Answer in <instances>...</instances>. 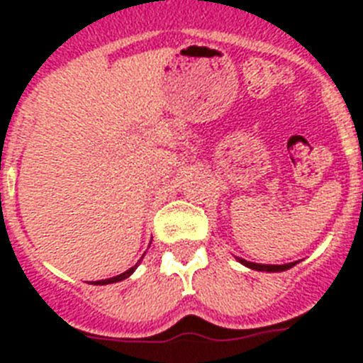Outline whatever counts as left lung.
Instances as JSON below:
<instances>
[{
	"label": "left lung",
	"mask_w": 363,
	"mask_h": 363,
	"mask_svg": "<svg viewBox=\"0 0 363 363\" xmlns=\"http://www.w3.org/2000/svg\"><path fill=\"white\" fill-rule=\"evenodd\" d=\"M136 267H138V264L134 265V267H130L129 271H125V272H121V274H118V277L107 278V280H98V281H94V285H108V284H116V281L125 280V278H129L130 274H133V272L136 271Z\"/></svg>",
	"instance_id": "obj_1"
}]
</instances>
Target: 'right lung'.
Returning a JSON list of instances; mask_svg holds the SVG:
<instances>
[{"instance_id": "1", "label": "right lung", "mask_w": 363, "mask_h": 363, "mask_svg": "<svg viewBox=\"0 0 363 363\" xmlns=\"http://www.w3.org/2000/svg\"><path fill=\"white\" fill-rule=\"evenodd\" d=\"M293 265L296 264H289V265H281V267H278V265H249L251 269H255V271H265V272H278V271H285V269L293 267Z\"/></svg>"}]
</instances>
